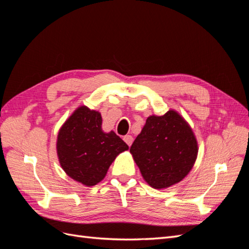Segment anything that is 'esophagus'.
Segmentation results:
<instances>
[{
	"mask_svg": "<svg viewBox=\"0 0 249 249\" xmlns=\"http://www.w3.org/2000/svg\"><path fill=\"white\" fill-rule=\"evenodd\" d=\"M124 142L126 143L127 145L131 146L132 142H133V137L131 136V135H126V136H124Z\"/></svg>",
	"mask_w": 249,
	"mask_h": 249,
	"instance_id": "34e87169",
	"label": "esophagus"
}]
</instances>
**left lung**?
Instances as JSON below:
<instances>
[{"instance_id": "8db88e82", "label": "left lung", "mask_w": 249, "mask_h": 249, "mask_svg": "<svg viewBox=\"0 0 249 249\" xmlns=\"http://www.w3.org/2000/svg\"><path fill=\"white\" fill-rule=\"evenodd\" d=\"M145 182L155 189L179 183L196 161V137L185 118L170 109L150 115L130 148Z\"/></svg>"}]
</instances>
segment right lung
I'll return each mask as SVG.
<instances>
[{"label":"right lung","mask_w":249,"mask_h":249,"mask_svg":"<svg viewBox=\"0 0 249 249\" xmlns=\"http://www.w3.org/2000/svg\"><path fill=\"white\" fill-rule=\"evenodd\" d=\"M102 123L99 111L80 106L65 120L57 136V156L62 169L87 187L100 183L115 158L129 149L114 132L105 133Z\"/></svg>","instance_id":"add662e5"}]
</instances>
